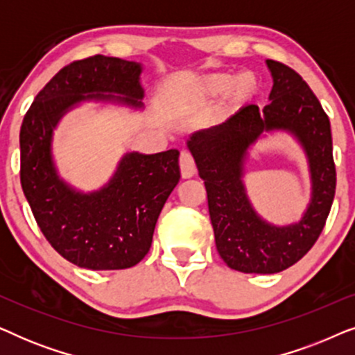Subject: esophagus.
I'll return each instance as SVG.
<instances>
[{
    "mask_svg": "<svg viewBox=\"0 0 355 355\" xmlns=\"http://www.w3.org/2000/svg\"><path fill=\"white\" fill-rule=\"evenodd\" d=\"M179 168H181V176L184 179L192 178L197 171L193 158L187 152H181V157H179Z\"/></svg>",
    "mask_w": 355,
    "mask_h": 355,
    "instance_id": "1",
    "label": "esophagus"
}]
</instances>
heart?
I'll return each instance as SVG.
<instances>
[{"label":"heart","mask_w":355,"mask_h":355,"mask_svg":"<svg viewBox=\"0 0 355 355\" xmlns=\"http://www.w3.org/2000/svg\"><path fill=\"white\" fill-rule=\"evenodd\" d=\"M261 80L257 72L244 71L241 74L223 71L210 72L196 80L189 90L187 105L192 108H207L223 96L218 108V121L232 119L259 98Z\"/></svg>","instance_id":"1"}]
</instances>
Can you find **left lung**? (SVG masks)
<instances>
[{
  "label": "left lung",
  "instance_id": "1",
  "mask_svg": "<svg viewBox=\"0 0 355 355\" xmlns=\"http://www.w3.org/2000/svg\"><path fill=\"white\" fill-rule=\"evenodd\" d=\"M273 77L270 103L257 105L223 124L193 132L187 148L207 189L208 211L218 254L242 273H279L312 249L331 210L336 189L329 119L297 72L266 60ZM275 132L293 137L303 148L311 174V200L301 220L275 225L258 215L243 182L250 150Z\"/></svg>",
  "mask_w": 355,
  "mask_h": 355
}]
</instances>
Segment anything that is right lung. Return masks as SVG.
<instances>
[{
	"instance_id": "add662e5",
	"label": "right lung",
	"mask_w": 355,
	"mask_h": 355,
	"mask_svg": "<svg viewBox=\"0 0 355 355\" xmlns=\"http://www.w3.org/2000/svg\"><path fill=\"white\" fill-rule=\"evenodd\" d=\"M144 66L96 55L62 67L33 100L21 128V184L37 225L58 254L80 268L124 270L148 254L157 220L181 179L176 148L128 152L100 189L61 178L53 134L82 103L144 110Z\"/></svg>"
}]
</instances>
